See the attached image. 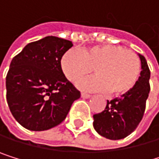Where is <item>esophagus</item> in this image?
<instances>
[{
  "label": "esophagus",
  "mask_w": 159,
  "mask_h": 159,
  "mask_svg": "<svg viewBox=\"0 0 159 159\" xmlns=\"http://www.w3.org/2000/svg\"><path fill=\"white\" fill-rule=\"evenodd\" d=\"M81 97H82V98H85V99H88V98H89V97H90V95H89V94H88V93H81Z\"/></svg>",
  "instance_id": "esophagus-1"
}]
</instances>
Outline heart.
<instances>
[{
    "label": "heart",
    "instance_id": "obj_1",
    "mask_svg": "<svg viewBox=\"0 0 159 159\" xmlns=\"http://www.w3.org/2000/svg\"><path fill=\"white\" fill-rule=\"evenodd\" d=\"M61 69L70 82H76L91 71L96 74L78 83L81 89L108 91L112 96L129 93L136 85L141 63L131 50L120 46L102 45L83 49H70L61 59Z\"/></svg>",
    "mask_w": 159,
    "mask_h": 159
}]
</instances>
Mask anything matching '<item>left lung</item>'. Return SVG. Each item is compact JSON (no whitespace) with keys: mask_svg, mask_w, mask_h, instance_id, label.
Returning <instances> with one entry per match:
<instances>
[{"mask_svg":"<svg viewBox=\"0 0 159 159\" xmlns=\"http://www.w3.org/2000/svg\"><path fill=\"white\" fill-rule=\"evenodd\" d=\"M141 72L134 88L120 98L107 101L103 111L93 115V128L103 137L118 140L131 134L141 121L150 93V70L145 57L138 54Z\"/></svg>","mask_w":159,"mask_h":159,"instance_id":"1","label":"left lung"}]
</instances>
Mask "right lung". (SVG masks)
<instances>
[{"label": "right lung", "mask_w": 159, "mask_h": 159, "mask_svg": "<svg viewBox=\"0 0 159 159\" xmlns=\"http://www.w3.org/2000/svg\"><path fill=\"white\" fill-rule=\"evenodd\" d=\"M70 41L48 36L26 45L15 56L5 79L9 110L24 128L46 131L62 123L80 91L66 78L61 59Z\"/></svg>", "instance_id": "obj_1"}]
</instances>
